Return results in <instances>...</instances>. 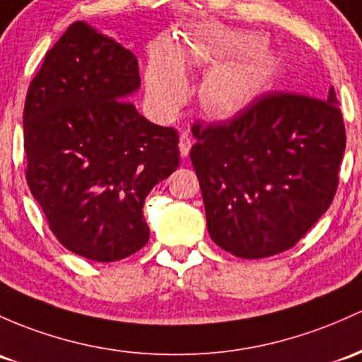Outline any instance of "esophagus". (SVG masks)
I'll list each match as a JSON object with an SVG mask.
<instances>
[{"mask_svg":"<svg viewBox=\"0 0 362 362\" xmlns=\"http://www.w3.org/2000/svg\"><path fill=\"white\" fill-rule=\"evenodd\" d=\"M189 150H192V138H189V134L186 131H182L180 136V151L182 157H188Z\"/></svg>","mask_w":362,"mask_h":362,"instance_id":"obj_1","label":"esophagus"}]
</instances>
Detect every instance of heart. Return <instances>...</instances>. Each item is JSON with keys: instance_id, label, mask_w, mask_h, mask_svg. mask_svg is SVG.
I'll list each match as a JSON object with an SVG mask.
<instances>
[{"instance_id": "1", "label": "heart", "mask_w": 362, "mask_h": 362, "mask_svg": "<svg viewBox=\"0 0 362 362\" xmlns=\"http://www.w3.org/2000/svg\"><path fill=\"white\" fill-rule=\"evenodd\" d=\"M260 37L221 25H200L180 42L174 53L158 48L146 67V93L151 103L173 114L188 95L185 72L211 71L198 88L202 110L211 117H233L266 91L278 62L259 48Z\"/></svg>"}]
</instances>
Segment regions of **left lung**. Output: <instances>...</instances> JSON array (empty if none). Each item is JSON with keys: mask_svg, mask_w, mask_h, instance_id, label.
Masks as SVG:
<instances>
[{"mask_svg": "<svg viewBox=\"0 0 362 362\" xmlns=\"http://www.w3.org/2000/svg\"><path fill=\"white\" fill-rule=\"evenodd\" d=\"M189 158L214 243L242 259L285 252L328 211L345 151L337 93H267L226 122L193 124Z\"/></svg>", "mask_w": 362, "mask_h": 362, "instance_id": "8db88e82", "label": "left lung"}]
</instances>
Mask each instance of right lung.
I'll return each instance as SVG.
<instances>
[{"instance_id":"right-lung-1","label":"right lung","mask_w":362,"mask_h":362,"mask_svg":"<svg viewBox=\"0 0 362 362\" xmlns=\"http://www.w3.org/2000/svg\"><path fill=\"white\" fill-rule=\"evenodd\" d=\"M139 84L133 53L79 21L27 91V185L58 242L96 262L145 247V198L180 165L176 129L126 100Z\"/></svg>"}]
</instances>
